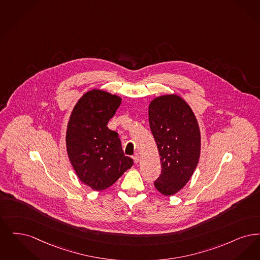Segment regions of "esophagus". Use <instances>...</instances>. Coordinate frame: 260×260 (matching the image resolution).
Listing matches in <instances>:
<instances>
[{"mask_svg":"<svg viewBox=\"0 0 260 260\" xmlns=\"http://www.w3.org/2000/svg\"><path fill=\"white\" fill-rule=\"evenodd\" d=\"M133 159H134V162H135V163H139V161H140V155H139V153H135L134 156H133Z\"/></svg>","mask_w":260,"mask_h":260,"instance_id":"obj_1","label":"esophagus"}]
</instances>
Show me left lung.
<instances>
[{
  "label": "left lung",
  "instance_id": "obj_1",
  "mask_svg": "<svg viewBox=\"0 0 260 260\" xmlns=\"http://www.w3.org/2000/svg\"><path fill=\"white\" fill-rule=\"evenodd\" d=\"M148 120L162 168L154 186L170 196L186 184L198 164L199 126L190 107L177 95L161 96L151 102Z\"/></svg>",
  "mask_w": 260,
  "mask_h": 260
}]
</instances>
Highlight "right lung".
<instances>
[{"instance_id": "right-lung-1", "label": "right lung", "mask_w": 260, "mask_h": 260, "mask_svg": "<svg viewBox=\"0 0 260 260\" xmlns=\"http://www.w3.org/2000/svg\"><path fill=\"white\" fill-rule=\"evenodd\" d=\"M121 99L102 90L88 91L75 106L69 120L66 145L79 180L104 190L133 165L125 156L117 132L108 128Z\"/></svg>"}]
</instances>
